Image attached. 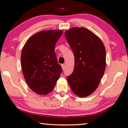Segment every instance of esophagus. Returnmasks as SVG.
<instances>
[{"instance_id":"34e87169","label":"esophagus","mask_w":128,"mask_h":128,"mask_svg":"<svg viewBox=\"0 0 128 128\" xmlns=\"http://www.w3.org/2000/svg\"><path fill=\"white\" fill-rule=\"evenodd\" d=\"M62 70H65V65L64 64H62Z\"/></svg>"}]
</instances>
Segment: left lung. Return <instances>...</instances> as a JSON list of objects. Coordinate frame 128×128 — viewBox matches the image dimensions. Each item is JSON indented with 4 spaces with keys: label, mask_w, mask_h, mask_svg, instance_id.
Here are the masks:
<instances>
[{
    "label": "left lung",
    "mask_w": 128,
    "mask_h": 128,
    "mask_svg": "<svg viewBox=\"0 0 128 128\" xmlns=\"http://www.w3.org/2000/svg\"><path fill=\"white\" fill-rule=\"evenodd\" d=\"M65 36L74 55L73 73L67 78L71 89L86 97L96 89L104 73L106 49L102 41L85 28H73Z\"/></svg>",
    "instance_id": "obj_1"
}]
</instances>
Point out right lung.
<instances>
[{
	"mask_svg": "<svg viewBox=\"0 0 128 128\" xmlns=\"http://www.w3.org/2000/svg\"><path fill=\"white\" fill-rule=\"evenodd\" d=\"M62 33L60 30L40 31L32 36L23 47L21 65L24 77L37 94L52 92L62 72L55 46Z\"/></svg>",
	"mask_w": 128,
	"mask_h": 128,
	"instance_id": "add662e5",
	"label": "right lung"
}]
</instances>
